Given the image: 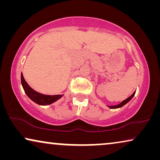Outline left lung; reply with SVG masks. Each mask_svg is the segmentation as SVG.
I'll return each mask as SVG.
<instances>
[{
    "label": "left lung",
    "mask_w": 160,
    "mask_h": 160,
    "mask_svg": "<svg viewBox=\"0 0 160 160\" xmlns=\"http://www.w3.org/2000/svg\"><path fill=\"white\" fill-rule=\"evenodd\" d=\"M135 92H134L132 94V95L130 96V97H129L128 98H127L126 100H123V101H122L121 103L120 104H119V105H117V106H108L109 108H120V107H122V106H124V105H125L126 103H128V102L130 101V100L132 99V98H133V96L135 95Z\"/></svg>",
    "instance_id": "obj_1"
}]
</instances>
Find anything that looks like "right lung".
<instances>
[{
  "label": "right lung",
  "instance_id": "add662e5",
  "mask_svg": "<svg viewBox=\"0 0 160 160\" xmlns=\"http://www.w3.org/2000/svg\"><path fill=\"white\" fill-rule=\"evenodd\" d=\"M21 82L22 85L23 89L25 92L26 95H27L32 101H34L35 102H36V103H38L39 105H49L62 97V95H46L37 92L35 91L34 89H32L31 87L28 84V83L25 82V78L23 77L22 73L21 74Z\"/></svg>",
  "mask_w": 160,
  "mask_h": 160
}]
</instances>
